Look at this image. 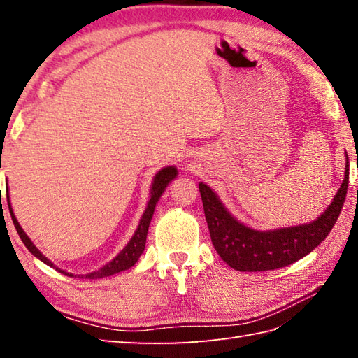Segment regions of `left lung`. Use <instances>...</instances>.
I'll return each instance as SVG.
<instances>
[{"label":"left lung","instance_id":"1","mask_svg":"<svg viewBox=\"0 0 358 358\" xmlns=\"http://www.w3.org/2000/svg\"><path fill=\"white\" fill-rule=\"evenodd\" d=\"M345 180L332 203L315 222L273 231H255L235 220L209 186L200 183L204 217L212 245L232 269L260 272L285 268L308 255L328 237L343 208L349 183L346 158Z\"/></svg>","mask_w":358,"mask_h":358}]
</instances>
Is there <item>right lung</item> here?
<instances>
[{"mask_svg": "<svg viewBox=\"0 0 358 358\" xmlns=\"http://www.w3.org/2000/svg\"><path fill=\"white\" fill-rule=\"evenodd\" d=\"M177 177V167L175 166H167V167H163L162 171H158L155 173L154 177V181H152V187H150V199H149V203H148V208L146 210H144V214L140 220V224L138 227H136L135 234L132 235L131 241L127 243V245L123 248V250L113 258L112 262H109L108 264H104L103 268H100L98 271H94V272H89V273H85V275H75L78 278H89V280H94V278H104V277H109V275H113V273H118L121 271H126L129 268H132V266L138 262L140 255L143 254L144 250V246H146V237H148V231H149V224H150V220H152V215H154V210H155V206L159 200V196L163 195L164 189L167 187V185L171 183V181ZM7 195V204H9V210H10V217H12V222L15 224V229H17L20 238L22 240V243H24V246L32 252L36 258H40V260L43 263H45L48 266H50V268H55L58 272L64 273V275L67 277H73L72 272H66L63 269L57 268L55 264H53L48 257H44L40 250L36 249V246L34 245L32 241H30V238L26 235V232L22 231V227L20 226L17 217H15L13 210H12V206H10V200H9V192L6 194Z\"/></svg>", "mask_w": 358, "mask_h": 358, "instance_id": "obj_1", "label": "right lung"}]
</instances>
